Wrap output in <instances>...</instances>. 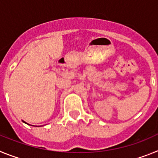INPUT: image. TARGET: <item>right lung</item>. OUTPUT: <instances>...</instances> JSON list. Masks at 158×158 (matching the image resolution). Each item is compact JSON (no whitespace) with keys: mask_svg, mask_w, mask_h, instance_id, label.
Instances as JSON below:
<instances>
[{"mask_svg":"<svg viewBox=\"0 0 158 158\" xmlns=\"http://www.w3.org/2000/svg\"><path fill=\"white\" fill-rule=\"evenodd\" d=\"M25 123V122H24Z\"/></svg>","mask_w":158,"mask_h":158,"instance_id":"add662e5","label":"right lung"}]
</instances>
